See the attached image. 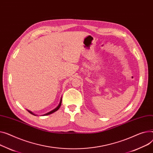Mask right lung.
Segmentation results:
<instances>
[{"instance_id": "right-lung-1", "label": "right lung", "mask_w": 153, "mask_h": 153, "mask_svg": "<svg viewBox=\"0 0 153 153\" xmlns=\"http://www.w3.org/2000/svg\"><path fill=\"white\" fill-rule=\"evenodd\" d=\"M62 98H61V100H60V102H59V105H58V106L55 108V109H54L53 110H52V111H51L50 112H48V113H46V114H45L44 116H47V115H49V114H52V113H54V112H55V111H56L57 110H58L59 109V108H60V106H61V105H62ZM27 111L29 112V113H30L31 114H33V115H35L34 113H33L31 111H29V110H27ZM36 116V115H35Z\"/></svg>"}]
</instances>
